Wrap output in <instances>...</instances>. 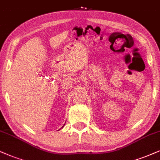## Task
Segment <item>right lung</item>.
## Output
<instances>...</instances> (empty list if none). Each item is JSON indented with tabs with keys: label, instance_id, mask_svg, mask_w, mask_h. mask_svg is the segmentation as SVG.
Here are the masks:
<instances>
[{
	"label": "right lung",
	"instance_id": "obj_1",
	"mask_svg": "<svg viewBox=\"0 0 160 160\" xmlns=\"http://www.w3.org/2000/svg\"><path fill=\"white\" fill-rule=\"evenodd\" d=\"M63 126H64V125H63ZM63 126H62V127H63Z\"/></svg>",
	"mask_w": 160,
	"mask_h": 160
}]
</instances>
